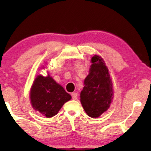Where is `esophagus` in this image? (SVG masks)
<instances>
[{
	"instance_id": "34e87169",
	"label": "esophagus",
	"mask_w": 151,
	"mask_h": 151,
	"mask_svg": "<svg viewBox=\"0 0 151 151\" xmlns=\"http://www.w3.org/2000/svg\"><path fill=\"white\" fill-rule=\"evenodd\" d=\"M71 96H72V99H73V100H77V99H78V93H72Z\"/></svg>"
}]
</instances>
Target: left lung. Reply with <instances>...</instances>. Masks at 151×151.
Listing matches in <instances>:
<instances>
[{"label": "left lung", "mask_w": 151, "mask_h": 151, "mask_svg": "<svg viewBox=\"0 0 151 151\" xmlns=\"http://www.w3.org/2000/svg\"><path fill=\"white\" fill-rule=\"evenodd\" d=\"M91 63L80 93V102L86 114L96 118L108 110L113 98V91L109 71L103 59L95 55Z\"/></svg>", "instance_id": "1"}]
</instances>
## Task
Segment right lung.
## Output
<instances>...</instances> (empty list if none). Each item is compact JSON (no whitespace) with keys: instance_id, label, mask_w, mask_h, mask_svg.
<instances>
[{"instance_id":"add662e5","label":"right lung","mask_w":151,"mask_h":151,"mask_svg":"<svg viewBox=\"0 0 151 151\" xmlns=\"http://www.w3.org/2000/svg\"><path fill=\"white\" fill-rule=\"evenodd\" d=\"M71 99L63 86L48 75H38L30 91L32 107L46 117H51L58 113L65 102Z\"/></svg>"}]
</instances>
